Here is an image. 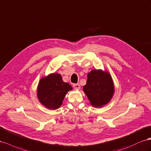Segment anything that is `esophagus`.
<instances>
[{
    "label": "esophagus",
    "mask_w": 151,
    "mask_h": 151,
    "mask_svg": "<svg viewBox=\"0 0 151 151\" xmlns=\"http://www.w3.org/2000/svg\"><path fill=\"white\" fill-rule=\"evenodd\" d=\"M73 87L75 89H80V84H78V83L73 84Z\"/></svg>",
    "instance_id": "obj_1"
}]
</instances>
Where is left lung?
<instances>
[{
  "label": "left lung",
  "instance_id": "left-lung-1",
  "mask_svg": "<svg viewBox=\"0 0 151 151\" xmlns=\"http://www.w3.org/2000/svg\"><path fill=\"white\" fill-rule=\"evenodd\" d=\"M83 91L92 106L101 107L108 103L113 96V80L108 73L92 70L87 75V83L83 86Z\"/></svg>",
  "mask_w": 151,
  "mask_h": 151
}]
</instances>
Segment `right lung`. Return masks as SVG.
<instances>
[{
	"label": "right lung",
	"instance_id": "right-lung-1",
	"mask_svg": "<svg viewBox=\"0 0 151 151\" xmlns=\"http://www.w3.org/2000/svg\"><path fill=\"white\" fill-rule=\"evenodd\" d=\"M71 86L64 82L61 75L51 74L40 80L38 86V99L49 109H56L61 106L63 101Z\"/></svg>",
	"mask_w": 151,
	"mask_h": 151
}]
</instances>
